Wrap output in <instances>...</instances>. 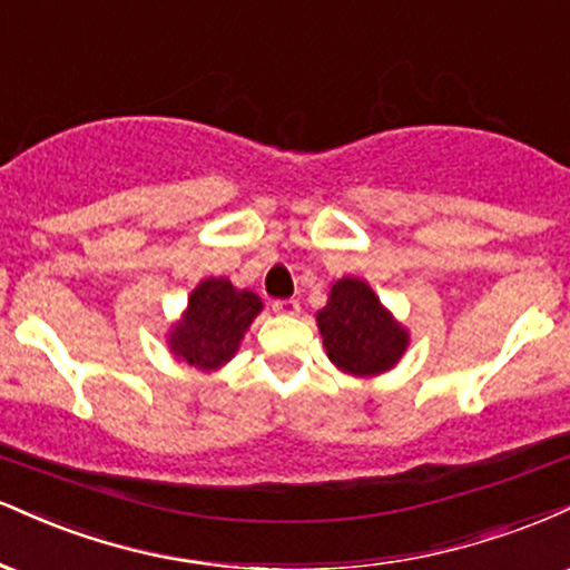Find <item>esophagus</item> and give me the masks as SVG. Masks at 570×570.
I'll use <instances>...</instances> for the list:
<instances>
[{
	"instance_id": "obj_1",
	"label": "esophagus",
	"mask_w": 570,
	"mask_h": 570,
	"mask_svg": "<svg viewBox=\"0 0 570 570\" xmlns=\"http://www.w3.org/2000/svg\"><path fill=\"white\" fill-rule=\"evenodd\" d=\"M272 309H274V314H279V317H296L301 306L296 298H277L272 304Z\"/></svg>"
}]
</instances>
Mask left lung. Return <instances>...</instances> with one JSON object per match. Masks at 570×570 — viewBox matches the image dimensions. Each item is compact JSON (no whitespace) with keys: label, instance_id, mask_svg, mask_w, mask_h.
I'll return each mask as SVG.
<instances>
[{"label":"left lung","instance_id":"8db88e82","mask_svg":"<svg viewBox=\"0 0 570 570\" xmlns=\"http://www.w3.org/2000/svg\"><path fill=\"white\" fill-rule=\"evenodd\" d=\"M317 325L331 363L352 376H379L407 350V331L384 309L373 287L344 277L331 287Z\"/></svg>","mask_w":570,"mask_h":570}]
</instances>
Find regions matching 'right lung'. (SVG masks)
<instances>
[{"mask_svg": "<svg viewBox=\"0 0 570 570\" xmlns=\"http://www.w3.org/2000/svg\"><path fill=\"white\" fill-rule=\"evenodd\" d=\"M264 309L253 291H237L226 277H207L191 291L184 317L170 327V352L178 360L210 373L239 350L245 331Z\"/></svg>", "mask_w": 570, "mask_h": 570, "instance_id": "right-lung-1", "label": "right lung"}]
</instances>
